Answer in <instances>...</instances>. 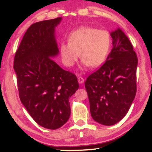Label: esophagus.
<instances>
[{
    "label": "esophagus",
    "instance_id": "obj_1",
    "mask_svg": "<svg viewBox=\"0 0 152 152\" xmlns=\"http://www.w3.org/2000/svg\"><path fill=\"white\" fill-rule=\"evenodd\" d=\"M78 81L80 84H83L84 82V79L82 78V77H78Z\"/></svg>",
    "mask_w": 152,
    "mask_h": 152
}]
</instances>
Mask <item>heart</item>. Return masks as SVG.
<instances>
[{
    "label": "heart",
    "mask_w": 152,
    "mask_h": 152,
    "mask_svg": "<svg viewBox=\"0 0 152 152\" xmlns=\"http://www.w3.org/2000/svg\"><path fill=\"white\" fill-rule=\"evenodd\" d=\"M68 41V43H61L60 45L61 60L66 66L71 67L80 56L82 69L91 66L96 68L103 64L112 42L107 31L90 27H82L74 31L69 35Z\"/></svg>",
    "instance_id": "obj_1"
}]
</instances>
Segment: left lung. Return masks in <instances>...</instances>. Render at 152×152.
<instances>
[{
  "instance_id": "left-lung-1",
  "label": "left lung",
  "mask_w": 152,
  "mask_h": 152,
  "mask_svg": "<svg viewBox=\"0 0 152 152\" xmlns=\"http://www.w3.org/2000/svg\"><path fill=\"white\" fill-rule=\"evenodd\" d=\"M110 34L113 48L105 63L85 82L92 119L107 126L125 116L137 90V58L132 43L120 28Z\"/></svg>"
}]
</instances>
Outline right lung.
<instances>
[{
  "instance_id": "1",
  "label": "right lung",
  "mask_w": 152,
  "mask_h": 152,
  "mask_svg": "<svg viewBox=\"0 0 152 152\" xmlns=\"http://www.w3.org/2000/svg\"><path fill=\"white\" fill-rule=\"evenodd\" d=\"M61 20L58 17L31 25L14 60L20 101L33 120L49 129L60 128L68 121L69 98L79 88L76 76L52 60L60 53L56 27Z\"/></svg>"
}]
</instances>
